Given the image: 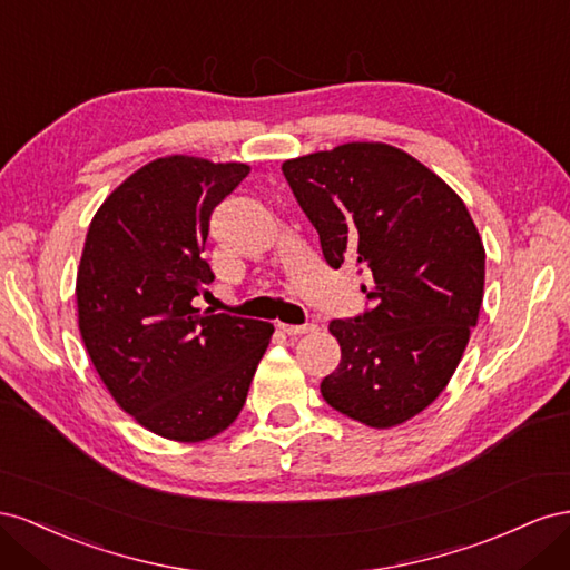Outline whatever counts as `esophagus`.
I'll return each instance as SVG.
<instances>
[{"label": "esophagus", "instance_id": "obj_1", "mask_svg": "<svg viewBox=\"0 0 570 570\" xmlns=\"http://www.w3.org/2000/svg\"><path fill=\"white\" fill-rule=\"evenodd\" d=\"M279 330H282L284 334H288V336H301V334L315 332L317 327H315L313 322H305V324H284V322H279Z\"/></svg>", "mask_w": 570, "mask_h": 570}]
</instances>
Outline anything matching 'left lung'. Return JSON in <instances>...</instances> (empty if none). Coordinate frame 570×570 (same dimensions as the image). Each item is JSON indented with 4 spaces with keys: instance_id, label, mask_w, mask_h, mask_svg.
Wrapping results in <instances>:
<instances>
[{
    "instance_id": "1",
    "label": "left lung",
    "mask_w": 570,
    "mask_h": 570,
    "mask_svg": "<svg viewBox=\"0 0 570 570\" xmlns=\"http://www.w3.org/2000/svg\"><path fill=\"white\" fill-rule=\"evenodd\" d=\"M282 171L327 265L365 276V311L330 322L341 363L320 392L370 428L401 425L444 392L478 324L484 248L468 207L384 142H346Z\"/></svg>"
}]
</instances>
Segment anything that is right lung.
Here are the masks:
<instances>
[{
	"label": "right lung",
	"mask_w": 570,
	"mask_h": 570,
	"mask_svg": "<svg viewBox=\"0 0 570 570\" xmlns=\"http://www.w3.org/2000/svg\"><path fill=\"white\" fill-rule=\"evenodd\" d=\"M248 165L161 157L97 209L80 257L78 327L109 394L150 432L203 442L238 417L274 327L195 307L215 207Z\"/></svg>",
	"instance_id": "1"
}]
</instances>
